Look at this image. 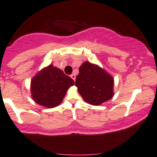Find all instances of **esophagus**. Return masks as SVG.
Here are the masks:
<instances>
[{
    "mask_svg": "<svg viewBox=\"0 0 157 157\" xmlns=\"http://www.w3.org/2000/svg\"><path fill=\"white\" fill-rule=\"evenodd\" d=\"M71 78H72V80L74 81H75V79H76V76H75V75H74V74H73V75H71Z\"/></svg>",
    "mask_w": 157,
    "mask_h": 157,
    "instance_id": "esophagus-1",
    "label": "esophagus"
}]
</instances>
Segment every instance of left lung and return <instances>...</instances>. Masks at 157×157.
I'll list each match as a JSON object with an SVG mask.
<instances>
[{
    "label": "left lung",
    "mask_w": 157,
    "mask_h": 157,
    "mask_svg": "<svg viewBox=\"0 0 157 157\" xmlns=\"http://www.w3.org/2000/svg\"><path fill=\"white\" fill-rule=\"evenodd\" d=\"M79 71L75 86L85 101L97 106L112 99L114 79L105 69L86 61L80 66Z\"/></svg>",
    "instance_id": "left-lung-1"
}]
</instances>
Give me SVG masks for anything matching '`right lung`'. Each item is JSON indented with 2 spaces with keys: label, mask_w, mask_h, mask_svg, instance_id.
Returning a JSON list of instances; mask_svg holds the SVG:
<instances>
[{
  "label": "right lung",
  "mask_w": 157,
  "mask_h": 157,
  "mask_svg": "<svg viewBox=\"0 0 157 157\" xmlns=\"http://www.w3.org/2000/svg\"><path fill=\"white\" fill-rule=\"evenodd\" d=\"M74 85L75 82L70 77L50 64L32 78L31 97L38 105L52 108L60 105L68 89Z\"/></svg>",
  "instance_id": "right-lung-1"
}]
</instances>
